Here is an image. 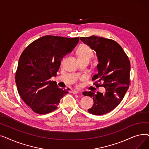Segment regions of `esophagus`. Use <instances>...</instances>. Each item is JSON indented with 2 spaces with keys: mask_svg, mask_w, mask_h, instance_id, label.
Here are the masks:
<instances>
[{
  "mask_svg": "<svg viewBox=\"0 0 149 149\" xmlns=\"http://www.w3.org/2000/svg\"><path fill=\"white\" fill-rule=\"evenodd\" d=\"M72 93H74V94H77V93H79V91H78L77 90H72Z\"/></svg>",
  "mask_w": 149,
  "mask_h": 149,
  "instance_id": "34e87169",
  "label": "esophagus"
}]
</instances>
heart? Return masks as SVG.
I'll list each match as a JSON object with an SVG mask.
<instances>
[{
	"label": "heart",
	"mask_w": 149,
	"mask_h": 149,
	"mask_svg": "<svg viewBox=\"0 0 149 149\" xmlns=\"http://www.w3.org/2000/svg\"><path fill=\"white\" fill-rule=\"evenodd\" d=\"M77 55L79 60L90 59L93 56V51L87 45H81L77 49Z\"/></svg>",
	"instance_id": "heart-1"
}]
</instances>
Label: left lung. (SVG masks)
I'll return each mask as SVG.
<instances>
[{
  "mask_svg": "<svg viewBox=\"0 0 149 149\" xmlns=\"http://www.w3.org/2000/svg\"><path fill=\"white\" fill-rule=\"evenodd\" d=\"M80 38L96 52L98 74L92 80H96V87L102 86L106 90L104 93L83 92L84 95L90 96L93 100V106L88 111L95 115H104L121 103L129 88L130 61L121 46L111 39L95 36Z\"/></svg>",
  "mask_w": 149,
  "mask_h": 149,
  "instance_id": "8db88e82",
  "label": "left lung"
}]
</instances>
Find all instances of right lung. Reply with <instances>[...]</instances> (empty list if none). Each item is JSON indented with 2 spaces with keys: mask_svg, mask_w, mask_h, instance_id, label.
<instances>
[{
  "mask_svg": "<svg viewBox=\"0 0 149 149\" xmlns=\"http://www.w3.org/2000/svg\"><path fill=\"white\" fill-rule=\"evenodd\" d=\"M79 37L45 36L34 41L20 57L15 83L22 99L38 114L50 113L57 109L60 100L68 93L50 79L57 75L61 60L71 52Z\"/></svg>",
  "mask_w": 149,
  "mask_h": 149,
  "instance_id": "right-lung-1",
  "label": "right lung"
}]
</instances>
